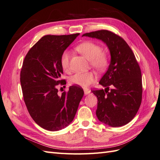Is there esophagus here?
<instances>
[{
    "label": "esophagus",
    "mask_w": 160,
    "mask_h": 160,
    "mask_svg": "<svg viewBox=\"0 0 160 160\" xmlns=\"http://www.w3.org/2000/svg\"><path fill=\"white\" fill-rule=\"evenodd\" d=\"M84 95H88V94H90L91 93V91H90V90H88V89H84Z\"/></svg>",
    "instance_id": "1"
}]
</instances>
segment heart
I'll return each mask as SVG.
<instances>
[{
  "label": "heart",
  "instance_id": "1",
  "mask_svg": "<svg viewBox=\"0 0 160 160\" xmlns=\"http://www.w3.org/2000/svg\"><path fill=\"white\" fill-rule=\"evenodd\" d=\"M76 50L90 61L92 67L98 69H103L108 65V59L105 53L101 52L99 44L91 41H86L77 46ZM61 65L64 72L69 70V53L63 52L61 58ZM96 79V76L91 72L77 73L69 79V82L73 85L82 87H88Z\"/></svg>",
  "mask_w": 160,
  "mask_h": 160
}]
</instances>
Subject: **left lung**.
Masks as SVG:
<instances>
[{
    "mask_svg": "<svg viewBox=\"0 0 160 160\" xmlns=\"http://www.w3.org/2000/svg\"><path fill=\"white\" fill-rule=\"evenodd\" d=\"M82 36L103 41L111 55L108 70L99 81L105 90L92 91L98 99L97 118L112 127L128 124L140 108L142 92L141 69L132 51L124 39L108 30L92 32Z\"/></svg>",
    "mask_w": 160,
    "mask_h": 160,
    "instance_id": "8db88e82",
    "label": "left lung"
}]
</instances>
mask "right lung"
<instances>
[{
	"label": "right lung",
	"instance_id": "obj_1",
	"mask_svg": "<svg viewBox=\"0 0 160 160\" xmlns=\"http://www.w3.org/2000/svg\"><path fill=\"white\" fill-rule=\"evenodd\" d=\"M79 33L47 35L41 38L24 59L20 82L27 109L34 122L42 128L58 131L73 121L84 95L76 86L59 95L57 86L65 84L61 58Z\"/></svg>",
	"mask_w": 160,
	"mask_h": 160
}]
</instances>
